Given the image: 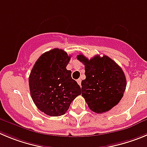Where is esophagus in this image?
<instances>
[{"instance_id": "obj_1", "label": "esophagus", "mask_w": 147, "mask_h": 147, "mask_svg": "<svg viewBox=\"0 0 147 147\" xmlns=\"http://www.w3.org/2000/svg\"><path fill=\"white\" fill-rule=\"evenodd\" d=\"M77 82H78V84L80 85V86H81V80H80V79H78V80H77Z\"/></svg>"}]
</instances>
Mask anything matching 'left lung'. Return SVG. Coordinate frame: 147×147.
<instances>
[{
	"label": "left lung",
	"mask_w": 147,
	"mask_h": 147,
	"mask_svg": "<svg viewBox=\"0 0 147 147\" xmlns=\"http://www.w3.org/2000/svg\"><path fill=\"white\" fill-rule=\"evenodd\" d=\"M85 65L86 79L81 82L82 96L90 110L103 113L110 110L123 98L126 78L121 67L107 56L96 55L88 59L77 56Z\"/></svg>",
	"instance_id": "8db88e82"
}]
</instances>
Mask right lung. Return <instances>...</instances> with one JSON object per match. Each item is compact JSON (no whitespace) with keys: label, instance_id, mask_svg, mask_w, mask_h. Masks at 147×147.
Here are the masks:
<instances>
[{"label":"right lung","instance_id":"obj_1","mask_svg":"<svg viewBox=\"0 0 147 147\" xmlns=\"http://www.w3.org/2000/svg\"><path fill=\"white\" fill-rule=\"evenodd\" d=\"M69 60L67 52L53 49L41 55L30 72L29 86L32 100L49 116L64 115L72 101L81 94L80 86L66 68Z\"/></svg>","mask_w":147,"mask_h":147}]
</instances>
